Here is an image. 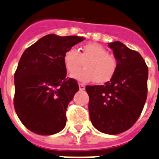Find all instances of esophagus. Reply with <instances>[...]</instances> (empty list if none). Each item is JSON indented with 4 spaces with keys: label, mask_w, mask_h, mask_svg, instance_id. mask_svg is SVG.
Listing matches in <instances>:
<instances>
[{
    "label": "esophagus",
    "mask_w": 159,
    "mask_h": 159,
    "mask_svg": "<svg viewBox=\"0 0 159 159\" xmlns=\"http://www.w3.org/2000/svg\"><path fill=\"white\" fill-rule=\"evenodd\" d=\"M85 85L84 84H82V83H79V89L81 90V91H84L85 90Z\"/></svg>",
    "instance_id": "34e87169"
}]
</instances>
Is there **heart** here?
I'll list each match as a JSON object with an SVG mask.
<instances>
[{"label":"heart","mask_w":159,"mask_h":159,"mask_svg":"<svg viewBox=\"0 0 159 159\" xmlns=\"http://www.w3.org/2000/svg\"><path fill=\"white\" fill-rule=\"evenodd\" d=\"M84 61V68L77 71ZM64 64L72 77L81 82L94 81L97 84L109 82L116 73L117 61L113 55H110L104 46L95 42L84 44L79 49L69 48L64 55Z\"/></svg>","instance_id":"b5f03b06"}]
</instances>
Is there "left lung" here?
<instances>
[{"instance_id":"left-lung-1","label":"left lung","mask_w":159,"mask_h":159,"mask_svg":"<svg viewBox=\"0 0 159 159\" xmlns=\"http://www.w3.org/2000/svg\"><path fill=\"white\" fill-rule=\"evenodd\" d=\"M117 61L113 77L102 86H86L91 123L109 135L126 131L140 117L147 98L148 67L142 56L120 42L109 43Z\"/></svg>"}]
</instances>
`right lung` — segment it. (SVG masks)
<instances>
[{"instance_id":"add662e5","label":"right lung","mask_w":159,"mask_h":159,"mask_svg":"<svg viewBox=\"0 0 159 159\" xmlns=\"http://www.w3.org/2000/svg\"><path fill=\"white\" fill-rule=\"evenodd\" d=\"M82 37L46 35L25 50L15 73L14 105L24 126L34 133L54 135L66 125V111L79 86L66 78L65 51Z\"/></svg>"}]
</instances>
